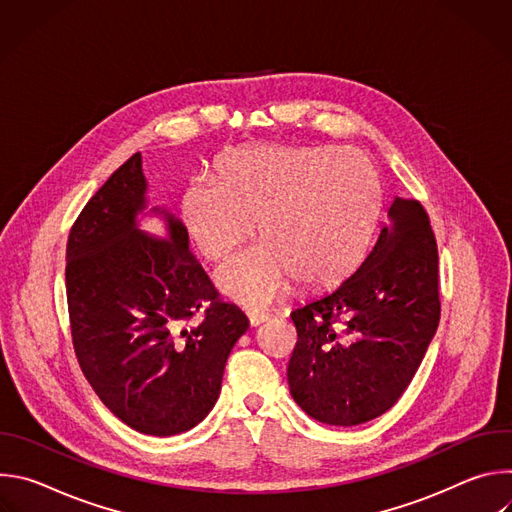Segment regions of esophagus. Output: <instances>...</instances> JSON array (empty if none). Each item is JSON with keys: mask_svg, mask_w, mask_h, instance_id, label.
<instances>
[{"mask_svg": "<svg viewBox=\"0 0 512 512\" xmlns=\"http://www.w3.org/2000/svg\"><path fill=\"white\" fill-rule=\"evenodd\" d=\"M267 320H269V316H267V314H263V312H251V314H249V324H251V326L265 324Z\"/></svg>", "mask_w": 512, "mask_h": 512, "instance_id": "1", "label": "esophagus"}]
</instances>
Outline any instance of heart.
<instances>
[{"instance_id":"heart-1","label":"heart","mask_w":512,"mask_h":512,"mask_svg":"<svg viewBox=\"0 0 512 512\" xmlns=\"http://www.w3.org/2000/svg\"><path fill=\"white\" fill-rule=\"evenodd\" d=\"M383 180L369 156L336 148H243L192 178L180 196L186 233L202 259H229L259 223L253 245L216 275L247 308L277 302L298 279L322 285L346 275L371 247Z\"/></svg>"}]
</instances>
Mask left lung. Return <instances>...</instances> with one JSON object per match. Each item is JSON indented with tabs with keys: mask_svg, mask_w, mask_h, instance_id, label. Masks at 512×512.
Masks as SVG:
<instances>
[{
	"mask_svg": "<svg viewBox=\"0 0 512 512\" xmlns=\"http://www.w3.org/2000/svg\"><path fill=\"white\" fill-rule=\"evenodd\" d=\"M369 255L330 294L291 312V397L314 419L358 425L409 387L440 324L437 243L421 202L395 198Z\"/></svg>",
	"mask_w": 512,
	"mask_h": 512,
	"instance_id": "1",
	"label": "left lung"
}]
</instances>
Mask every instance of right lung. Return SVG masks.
Returning <instances> with one entry per match:
<instances>
[{"label":"right lung","mask_w":512,"mask_h":512,"mask_svg":"<svg viewBox=\"0 0 512 512\" xmlns=\"http://www.w3.org/2000/svg\"><path fill=\"white\" fill-rule=\"evenodd\" d=\"M143 206L133 154L70 229L66 302L72 346L99 399L131 429L168 437L210 413L249 320L218 298L172 214L168 241L135 227Z\"/></svg>","instance_id":"1"}]
</instances>
